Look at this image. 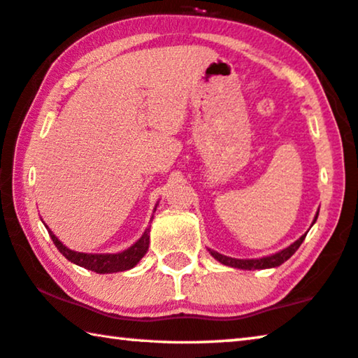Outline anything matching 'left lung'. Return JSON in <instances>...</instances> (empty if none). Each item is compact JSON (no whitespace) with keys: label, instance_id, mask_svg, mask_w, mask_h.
Instances as JSON below:
<instances>
[{"label":"left lung","instance_id":"left-lung-1","mask_svg":"<svg viewBox=\"0 0 358 358\" xmlns=\"http://www.w3.org/2000/svg\"><path fill=\"white\" fill-rule=\"evenodd\" d=\"M317 217H318V211L315 214V217H313V222L312 224H315ZM306 235L307 234L299 236V238L296 240L294 243H291L288 248H285L282 251L275 252V255H271V256L259 257V259H235V257L224 256V255H221V252H217V251H214V250H208V251H210V255L214 257V259L219 261L221 264H224V266H229V267H234V268H241V271H261V268L278 267V266H282L285 261H288L289 257L293 256L296 251H298L301 243L306 238Z\"/></svg>","mask_w":358,"mask_h":358}]
</instances>
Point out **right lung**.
<instances>
[{"instance_id":"1","label":"right lung","mask_w":358,"mask_h":358,"mask_svg":"<svg viewBox=\"0 0 358 358\" xmlns=\"http://www.w3.org/2000/svg\"><path fill=\"white\" fill-rule=\"evenodd\" d=\"M157 210V205H155ZM155 213V211H153ZM153 217V216H152ZM49 236H51L54 245L57 246V250L62 252V255L67 257L70 262L76 264V266L85 267L87 271H92L96 273H115V272H124L129 271L137 266L142 257L145 256V252L148 250V243H150V227L145 229V232L142 234L139 240L136 241L134 245H131L128 250H124L122 252H115V255H92V252H78L73 251L65 246L62 241H60L56 235L51 232V229L48 227Z\"/></svg>"}]
</instances>
